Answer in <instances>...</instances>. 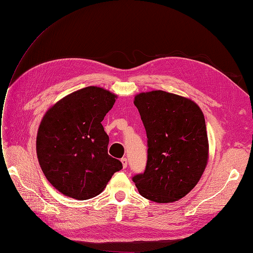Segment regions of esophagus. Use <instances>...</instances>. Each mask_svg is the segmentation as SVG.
<instances>
[{
    "label": "esophagus",
    "mask_w": 253,
    "mask_h": 253,
    "mask_svg": "<svg viewBox=\"0 0 253 253\" xmlns=\"http://www.w3.org/2000/svg\"><path fill=\"white\" fill-rule=\"evenodd\" d=\"M121 164H122V167H124V169H126V166H127V159L126 157L121 158Z\"/></svg>",
    "instance_id": "1"
}]
</instances>
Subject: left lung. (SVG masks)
<instances>
[{
  "mask_svg": "<svg viewBox=\"0 0 253 253\" xmlns=\"http://www.w3.org/2000/svg\"><path fill=\"white\" fill-rule=\"evenodd\" d=\"M134 104L148 137V162L133 177L147 200L166 204L185 197L200 181L209 159L204 114L189 98L151 90L137 94Z\"/></svg>",
  "mask_w": 253,
  "mask_h": 253,
  "instance_id": "left-lung-1",
  "label": "left lung"
}]
</instances>
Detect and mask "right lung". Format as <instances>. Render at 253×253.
Returning <instances> with one entry per match:
<instances>
[{
    "label": "right lung",
    "instance_id": "obj_1",
    "mask_svg": "<svg viewBox=\"0 0 253 253\" xmlns=\"http://www.w3.org/2000/svg\"><path fill=\"white\" fill-rule=\"evenodd\" d=\"M117 95L87 86L60 99L43 116L37 156L45 177L60 193L78 201L100 194L122 169L108 154L109 136L101 125Z\"/></svg>",
    "mask_w": 253,
    "mask_h": 253
}]
</instances>
